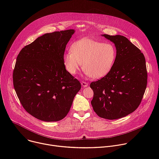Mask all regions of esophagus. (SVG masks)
<instances>
[{
    "mask_svg": "<svg viewBox=\"0 0 159 159\" xmlns=\"http://www.w3.org/2000/svg\"><path fill=\"white\" fill-rule=\"evenodd\" d=\"M81 85H82V86L83 87H87V86L89 85V84H88L87 82H85L82 81V82H81Z\"/></svg>",
    "mask_w": 159,
    "mask_h": 159,
    "instance_id": "esophagus-1",
    "label": "esophagus"
}]
</instances>
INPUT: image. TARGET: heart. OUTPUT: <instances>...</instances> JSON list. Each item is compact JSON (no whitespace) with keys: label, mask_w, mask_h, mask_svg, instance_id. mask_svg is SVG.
<instances>
[{"label":"heart","mask_w":159,"mask_h":159,"mask_svg":"<svg viewBox=\"0 0 159 159\" xmlns=\"http://www.w3.org/2000/svg\"><path fill=\"white\" fill-rule=\"evenodd\" d=\"M63 55L66 70L74 75L82 66L87 75L98 79L106 76L115 63L116 53L112 44L90 38H83L72 45Z\"/></svg>","instance_id":"b5f03b06"}]
</instances>
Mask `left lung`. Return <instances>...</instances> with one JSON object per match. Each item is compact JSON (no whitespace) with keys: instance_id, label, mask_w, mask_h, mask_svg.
<instances>
[{"instance_id":"left-lung-1","label":"left lung","mask_w":159,"mask_h":159,"mask_svg":"<svg viewBox=\"0 0 159 159\" xmlns=\"http://www.w3.org/2000/svg\"><path fill=\"white\" fill-rule=\"evenodd\" d=\"M101 36L115 44L116 56L111 71L90 84L94 91L91 104L99 117L116 120L134 111L142 101L147 84L145 58L126 37Z\"/></svg>"}]
</instances>
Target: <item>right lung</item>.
<instances>
[{"mask_svg": "<svg viewBox=\"0 0 159 159\" xmlns=\"http://www.w3.org/2000/svg\"><path fill=\"white\" fill-rule=\"evenodd\" d=\"M74 30L46 33L19 52L13 84L25 109L44 121H58L69 112L81 88L63 64L66 45Z\"/></svg>", "mask_w": 159, "mask_h": 159, "instance_id": "right-lung-1", "label": "right lung"}]
</instances>
